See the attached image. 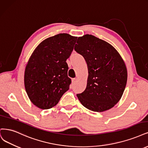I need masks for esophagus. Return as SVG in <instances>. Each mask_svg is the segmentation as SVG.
Segmentation results:
<instances>
[{
    "instance_id": "esophagus-1",
    "label": "esophagus",
    "mask_w": 148,
    "mask_h": 148,
    "mask_svg": "<svg viewBox=\"0 0 148 148\" xmlns=\"http://www.w3.org/2000/svg\"><path fill=\"white\" fill-rule=\"evenodd\" d=\"M78 81V79L77 78H73L72 80V84H75L76 82Z\"/></svg>"
}]
</instances>
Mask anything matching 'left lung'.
<instances>
[{
    "instance_id": "left-lung-1",
    "label": "left lung",
    "mask_w": 148,
    "mask_h": 148,
    "mask_svg": "<svg viewBox=\"0 0 148 148\" xmlns=\"http://www.w3.org/2000/svg\"><path fill=\"white\" fill-rule=\"evenodd\" d=\"M75 50L88 65L87 86L77 94L84 107L95 112L111 109L124 93L127 70L123 59L113 46L94 35L78 37Z\"/></svg>"
}]
</instances>
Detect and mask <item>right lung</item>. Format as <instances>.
I'll list each match as a JSON object with an SVG mask.
<instances>
[{"mask_svg":"<svg viewBox=\"0 0 148 148\" xmlns=\"http://www.w3.org/2000/svg\"><path fill=\"white\" fill-rule=\"evenodd\" d=\"M77 37L59 34L44 40L34 49L24 71V86L31 102L42 110L56 105L69 89L66 62Z\"/></svg>","mask_w":148,"mask_h":148,"instance_id":"1","label":"right lung"}]
</instances>
